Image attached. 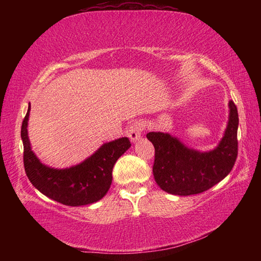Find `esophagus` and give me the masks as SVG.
Masks as SVG:
<instances>
[{
  "mask_svg": "<svg viewBox=\"0 0 261 261\" xmlns=\"http://www.w3.org/2000/svg\"><path fill=\"white\" fill-rule=\"evenodd\" d=\"M145 127V124L143 122H135L134 124H131L129 130H127V137H129L132 143H136L137 140L140 139L141 132H143Z\"/></svg>",
  "mask_w": 261,
  "mask_h": 261,
  "instance_id": "1",
  "label": "esophagus"
}]
</instances>
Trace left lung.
Returning <instances> with one entry per match:
<instances>
[{"label":"left lung","mask_w":261,"mask_h":261,"mask_svg":"<svg viewBox=\"0 0 261 261\" xmlns=\"http://www.w3.org/2000/svg\"><path fill=\"white\" fill-rule=\"evenodd\" d=\"M238 113L229 101V118L222 139L208 152L190 148L178 138L165 132H148L155 148L153 175L163 191L176 196L201 193L221 182L235 165L238 141Z\"/></svg>","instance_id":"8db88e82"}]
</instances>
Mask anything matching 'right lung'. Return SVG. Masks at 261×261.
Segmentation results:
<instances>
[{
	"instance_id": "1",
	"label": "right lung",
	"mask_w": 261,
	"mask_h": 261,
	"mask_svg": "<svg viewBox=\"0 0 261 261\" xmlns=\"http://www.w3.org/2000/svg\"><path fill=\"white\" fill-rule=\"evenodd\" d=\"M31 105L21 124L24 167L30 182L42 194L67 206L90 205L106 196L112 185L113 168L130 148L127 137L105 143L86 160L64 169L51 168L39 160L31 147L28 134Z\"/></svg>"
}]
</instances>
